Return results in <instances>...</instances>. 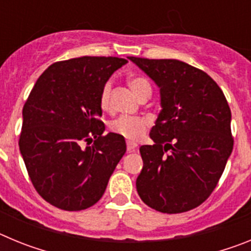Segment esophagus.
I'll list each match as a JSON object with an SVG mask.
<instances>
[{
  "mask_svg": "<svg viewBox=\"0 0 251 251\" xmlns=\"http://www.w3.org/2000/svg\"><path fill=\"white\" fill-rule=\"evenodd\" d=\"M137 148V143L133 141H127V151L128 152H134V150Z\"/></svg>",
  "mask_w": 251,
  "mask_h": 251,
  "instance_id": "34e87169",
  "label": "esophagus"
}]
</instances>
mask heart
Returning a JSON list of instances; mask_svg holds the SVG:
<instances>
[{
  "mask_svg": "<svg viewBox=\"0 0 251 251\" xmlns=\"http://www.w3.org/2000/svg\"><path fill=\"white\" fill-rule=\"evenodd\" d=\"M130 89L137 98L142 99L152 93V86L150 81L143 76H133L128 80ZM110 83H105L100 90L99 95V104L103 110H106L110 105ZM151 124V121L145 117H130V115H121L118 118L109 122L110 132L118 134L127 139H138L143 136L147 127Z\"/></svg>",
  "mask_w": 251,
  "mask_h": 251,
  "instance_id": "heart-1",
  "label": "heart"
}]
</instances>
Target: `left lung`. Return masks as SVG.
<instances>
[{
    "label": "left lung",
    "mask_w": 251,
    "mask_h": 251,
    "mask_svg": "<svg viewBox=\"0 0 251 251\" xmlns=\"http://www.w3.org/2000/svg\"><path fill=\"white\" fill-rule=\"evenodd\" d=\"M159 86L162 110L139 148L142 201L163 214L190 211L216 187L231 154V112L220 86L195 66L175 59L129 56Z\"/></svg>",
    "instance_id": "obj_1"
}]
</instances>
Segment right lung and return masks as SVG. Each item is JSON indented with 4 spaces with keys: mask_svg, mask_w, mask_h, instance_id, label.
<instances>
[{
    "mask_svg": "<svg viewBox=\"0 0 251 251\" xmlns=\"http://www.w3.org/2000/svg\"><path fill=\"white\" fill-rule=\"evenodd\" d=\"M127 63L114 56L57 61L28 95L20 152L37 194L55 207L80 211L98 202L126 153L123 137L103 134L99 95L110 75Z\"/></svg>",
    "mask_w": 251,
    "mask_h": 251,
    "instance_id": "add662e5",
    "label": "right lung"
}]
</instances>
